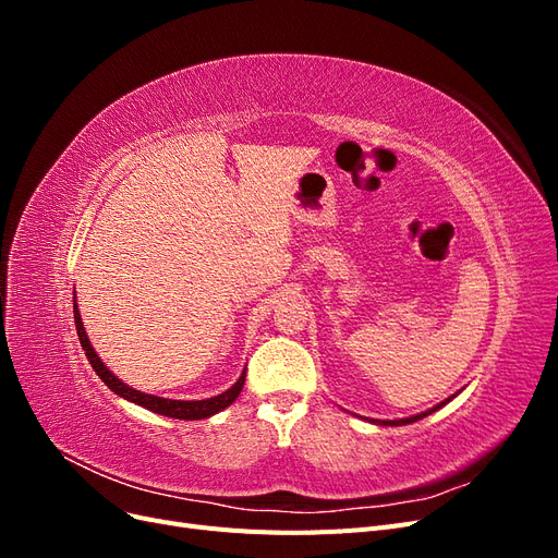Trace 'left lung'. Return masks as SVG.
Segmentation results:
<instances>
[{
  "label": "left lung",
  "instance_id": "8db88e82",
  "mask_svg": "<svg viewBox=\"0 0 558 558\" xmlns=\"http://www.w3.org/2000/svg\"><path fill=\"white\" fill-rule=\"evenodd\" d=\"M442 404H445V402H440V404H437V408H433V410H428V412H424V414H416V416H410V418H398V421H377V424H381V426H404V424H414V421L428 416V414H430V412H435V410H440Z\"/></svg>",
  "mask_w": 558,
  "mask_h": 558
}]
</instances>
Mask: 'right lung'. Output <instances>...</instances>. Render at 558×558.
Segmentation results:
<instances>
[{"label":"right lung","instance_id":"obj_1","mask_svg":"<svg viewBox=\"0 0 558 558\" xmlns=\"http://www.w3.org/2000/svg\"><path fill=\"white\" fill-rule=\"evenodd\" d=\"M74 324H76V332H78V340H81V347L83 351H86V356L93 365V369L97 373V377L102 379L111 391L116 396H121L130 402H137L142 404V408L156 412V414H162V416H174V418H185V421H195V418H207L216 412L226 410L228 404L234 402V398L240 396L242 386H244V377L246 373H242V377L238 379V384H234L232 388H228L226 393L221 396H214V398H207V400H170V398H158V396H148V393H142V391H134V388H130L128 384H123L118 377H113L109 373V367L99 361V356L95 353V349L90 347V340L86 330H83V324H81V314L76 310V302H74Z\"/></svg>","mask_w":558,"mask_h":558}]
</instances>
